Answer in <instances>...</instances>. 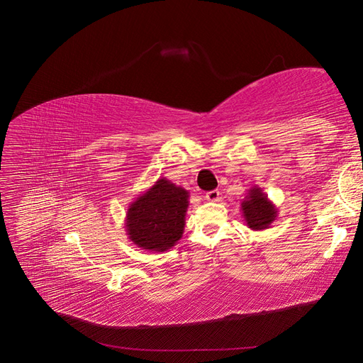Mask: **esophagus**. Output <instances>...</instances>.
<instances>
[{"instance_id":"34e87169","label":"esophagus","mask_w":363,"mask_h":363,"mask_svg":"<svg viewBox=\"0 0 363 363\" xmlns=\"http://www.w3.org/2000/svg\"><path fill=\"white\" fill-rule=\"evenodd\" d=\"M205 199L210 201V202H217V201L220 199V192H218V191L206 192V194H205Z\"/></svg>"}]
</instances>
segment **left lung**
<instances>
[{
    "mask_svg": "<svg viewBox=\"0 0 363 363\" xmlns=\"http://www.w3.org/2000/svg\"><path fill=\"white\" fill-rule=\"evenodd\" d=\"M240 211L247 223V226L252 230H264L272 226V223L278 217V208L267 198L262 187L252 186L247 196L240 202Z\"/></svg>",
    "mask_w": 363,
    "mask_h": 363,
    "instance_id": "8db88e82",
    "label": "left lung"
}]
</instances>
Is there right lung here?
<instances>
[{"instance_id": "obj_1", "label": "right lung", "mask_w": 363, "mask_h": 363, "mask_svg": "<svg viewBox=\"0 0 363 363\" xmlns=\"http://www.w3.org/2000/svg\"><path fill=\"white\" fill-rule=\"evenodd\" d=\"M189 192L168 179H158L128 206L125 230L134 245L164 252L183 236Z\"/></svg>"}]
</instances>
